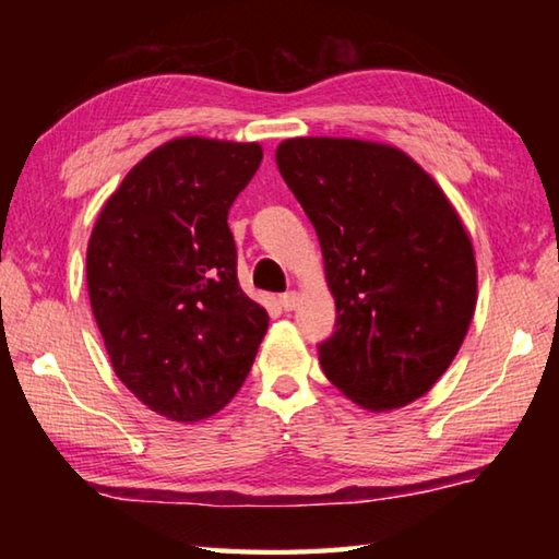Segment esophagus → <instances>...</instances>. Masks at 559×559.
Instances as JSON below:
<instances>
[{"label": "esophagus", "mask_w": 559, "mask_h": 559, "mask_svg": "<svg viewBox=\"0 0 559 559\" xmlns=\"http://www.w3.org/2000/svg\"><path fill=\"white\" fill-rule=\"evenodd\" d=\"M278 302H281L283 310H296L298 308V293L296 290L283 293V296L278 298Z\"/></svg>", "instance_id": "1"}]
</instances>
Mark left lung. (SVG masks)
I'll list each match as a JSON object with an SVG mask.
<instances>
[{
    "mask_svg": "<svg viewBox=\"0 0 559 559\" xmlns=\"http://www.w3.org/2000/svg\"><path fill=\"white\" fill-rule=\"evenodd\" d=\"M276 165L316 226L335 333L318 345L337 390L396 409L431 390L476 310V261L439 185L402 150L345 138L281 143Z\"/></svg>",
    "mask_w": 559,
    "mask_h": 559,
    "instance_id": "left-lung-1",
    "label": "left lung"
}]
</instances>
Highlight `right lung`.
Here are the masks:
<instances>
[{"label":"right lung","instance_id":"obj_1","mask_svg":"<svg viewBox=\"0 0 559 559\" xmlns=\"http://www.w3.org/2000/svg\"><path fill=\"white\" fill-rule=\"evenodd\" d=\"M261 159L257 143L177 138L130 169L93 226L88 296L112 370L173 421L219 412L266 335L226 222Z\"/></svg>","mask_w":559,"mask_h":559}]
</instances>
